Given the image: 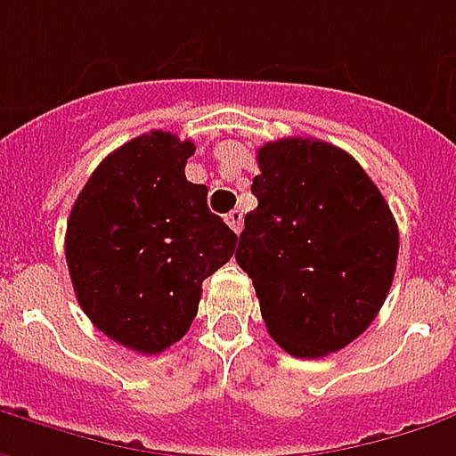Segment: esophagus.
I'll use <instances>...</instances> for the list:
<instances>
[{"instance_id": "obj_1", "label": "esophagus", "mask_w": 456, "mask_h": 456, "mask_svg": "<svg viewBox=\"0 0 456 456\" xmlns=\"http://www.w3.org/2000/svg\"><path fill=\"white\" fill-rule=\"evenodd\" d=\"M242 222H245V219H242V211H237V208H234V211H229L227 214V224L234 229L237 234L242 232Z\"/></svg>"}]
</instances>
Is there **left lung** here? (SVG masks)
<instances>
[{
	"instance_id": "obj_1",
	"label": "left lung",
	"mask_w": 456,
	"mask_h": 456,
	"mask_svg": "<svg viewBox=\"0 0 456 456\" xmlns=\"http://www.w3.org/2000/svg\"><path fill=\"white\" fill-rule=\"evenodd\" d=\"M257 166L237 265L288 354L339 352L386 301L398 224L362 166L329 142L283 137L257 150Z\"/></svg>"
}]
</instances>
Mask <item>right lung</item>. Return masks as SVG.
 I'll list each match as a JSON object with an SVG mask.
<instances>
[{"label":"right lung","mask_w":456,"mask_h":456,"mask_svg":"<svg viewBox=\"0 0 456 456\" xmlns=\"http://www.w3.org/2000/svg\"><path fill=\"white\" fill-rule=\"evenodd\" d=\"M191 140L152 129L107 155L70 208L66 263L91 324L142 354L178 342L237 234L186 181Z\"/></svg>","instance_id":"add662e5"}]
</instances>
